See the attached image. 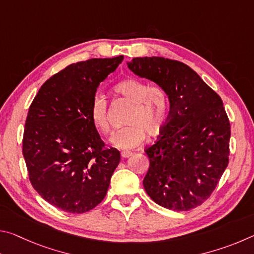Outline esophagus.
<instances>
[{
	"label": "esophagus",
	"instance_id": "1",
	"mask_svg": "<svg viewBox=\"0 0 254 254\" xmlns=\"http://www.w3.org/2000/svg\"><path fill=\"white\" fill-rule=\"evenodd\" d=\"M121 156H122V158H128L130 156H132V152L131 151H122Z\"/></svg>",
	"mask_w": 254,
	"mask_h": 254
}]
</instances>
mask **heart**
Wrapping results in <instances>:
<instances>
[{
    "label": "heart",
    "mask_w": 254,
    "mask_h": 254,
    "mask_svg": "<svg viewBox=\"0 0 254 254\" xmlns=\"http://www.w3.org/2000/svg\"><path fill=\"white\" fill-rule=\"evenodd\" d=\"M114 92L131 104L126 123L127 127L119 130L111 142L123 150H131L142 143L145 133L156 136L162 131L168 115V95L158 85H150L136 78H127L120 81ZM89 115L92 122L104 134L111 132L107 115V102L103 95L93 97Z\"/></svg>",
    "instance_id": "b5f03b06"
}]
</instances>
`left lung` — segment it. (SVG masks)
<instances>
[{
    "label": "left lung",
    "mask_w": 254,
    "mask_h": 254,
    "mask_svg": "<svg viewBox=\"0 0 254 254\" xmlns=\"http://www.w3.org/2000/svg\"><path fill=\"white\" fill-rule=\"evenodd\" d=\"M127 67L165 89L170 103L160 136L144 150L150 161L145 191L165 208H195L210 196L229 165L231 126L222 98L178 60L133 58Z\"/></svg>",
    "instance_id": "8db88e82"
}]
</instances>
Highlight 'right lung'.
Masks as SVG:
<instances>
[{
    "mask_svg": "<svg viewBox=\"0 0 254 254\" xmlns=\"http://www.w3.org/2000/svg\"><path fill=\"white\" fill-rule=\"evenodd\" d=\"M123 56L67 66L41 86L29 107L22 152L38 194L72 214L104 199L120 151L106 148L89 115L98 85Z\"/></svg>",
    "mask_w": 254,
    "mask_h": 254,
    "instance_id": "obj_1",
    "label": "right lung"
}]
</instances>
